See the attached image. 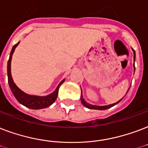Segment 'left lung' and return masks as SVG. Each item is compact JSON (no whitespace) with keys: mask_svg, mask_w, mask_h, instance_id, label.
I'll use <instances>...</instances> for the list:
<instances>
[{"mask_svg":"<svg viewBox=\"0 0 148 148\" xmlns=\"http://www.w3.org/2000/svg\"><path fill=\"white\" fill-rule=\"evenodd\" d=\"M133 51H134V62H135V55H136V53H135V51H134V49H133ZM134 71H135V65H134ZM129 89H128V91H129ZM128 91H127V92H128ZM122 99H120L119 101H118L117 102H116V103H113V104L108 105V106H93V105L89 104V103H88L87 101H85V100L83 99V95H82H82H81V101H82V104L84 105V106L87 107V108H88V109H98V110H105V109H109V108H111V107L114 106L115 105L118 104L119 101H121Z\"/></svg>","mask_w":148,"mask_h":148,"instance_id":"obj_1","label":"left lung"}]
</instances>
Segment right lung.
Masks as SVG:
<instances>
[{"mask_svg": "<svg viewBox=\"0 0 148 148\" xmlns=\"http://www.w3.org/2000/svg\"><path fill=\"white\" fill-rule=\"evenodd\" d=\"M19 44V42L17 44H15L14 47H12L10 56H9V60L8 61V84L11 88V92L15 97V99L18 100V102H20L21 105H23L25 106L28 107L29 109H43V108H47V107L51 106L55 100L57 98L58 95V91H59L60 86L64 83V80H63L59 85L57 86L56 90L54 91L52 94L47 95V96H36V95H30L24 92H22L21 89H19L16 86V84L14 83V81L12 79L11 74V58H12V55L14 53V49Z\"/></svg>", "mask_w": 148, "mask_h": 148, "instance_id": "add662e5", "label": "right lung"}]
</instances>
